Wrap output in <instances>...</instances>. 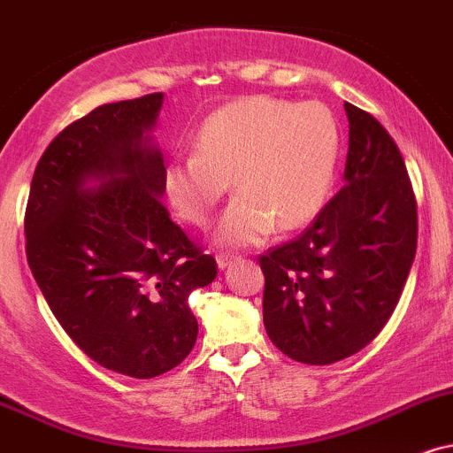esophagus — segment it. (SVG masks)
Segmentation results:
<instances>
[{"label": "esophagus", "mask_w": 453, "mask_h": 453, "mask_svg": "<svg viewBox=\"0 0 453 453\" xmlns=\"http://www.w3.org/2000/svg\"><path fill=\"white\" fill-rule=\"evenodd\" d=\"M236 259H238L236 255H223V253H219V255H217V268L226 270L227 265H232Z\"/></svg>", "instance_id": "obj_1"}]
</instances>
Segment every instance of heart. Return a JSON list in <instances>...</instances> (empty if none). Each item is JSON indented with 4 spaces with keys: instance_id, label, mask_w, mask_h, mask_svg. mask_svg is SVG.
<instances>
[{
    "instance_id": "1",
    "label": "heart",
    "mask_w": 453,
    "mask_h": 453,
    "mask_svg": "<svg viewBox=\"0 0 453 453\" xmlns=\"http://www.w3.org/2000/svg\"><path fill=\"white\" fill-rule=\"evenodd\" d=\"M194 147L166 162L168 203L185 223L206 227L232 179L238 196L212 241L249 247L274 227L297 230L319 215L335 174L340 128L320 103L249 96L211 113Z\"/></svg>"
}]
</instances>
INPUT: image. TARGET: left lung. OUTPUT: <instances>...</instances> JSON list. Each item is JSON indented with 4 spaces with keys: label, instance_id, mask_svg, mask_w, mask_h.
Instances as JSON below:
<instances>
[{
    "label": "left lung",
    "instance_id": "obj_1",
    "mask_svg": "<svg viewBox=\"0 0 453 453\" xmlns=\"http://www.w3.org/2000/svg\"><path fill=\"white\" fill-rule=\"evenodd\" d=\"M344 109V188L302 236L259 257L265 331L308 365L363 350L395 312L416 257V198L399 147L367 111Z\"/></svg>",
    "mask_w": 453,
    "mask_h": 453
}]
</instances>
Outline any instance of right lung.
<instances>
[{"instance_id":"right-lung-1","label":"right lung","mask_w":453,"mask_h":453,"mask_svg":"<svg viewBox=\"0 0 453 453\" xmlns=\"http://www.w3.org/2000/svg\"><path fill=\"white\" fill-rule=\"evenodd\" d=\"M162 103L154 92L69 124L37 162L25 215L27 261L52 314L92 361L139 380L192 352L188 297L217 276L162 204Z\"/></svg>"}]
</instances>
